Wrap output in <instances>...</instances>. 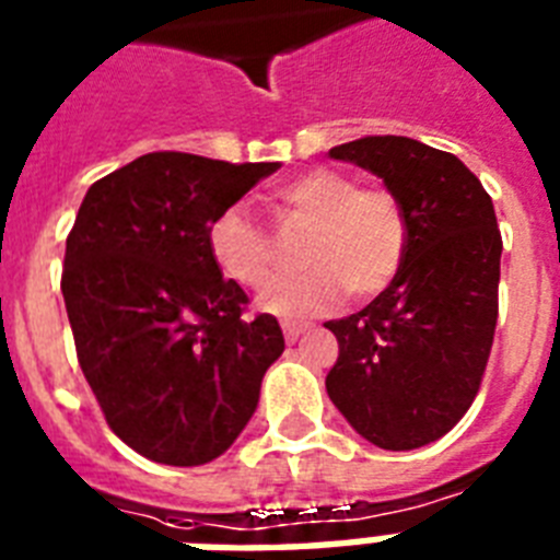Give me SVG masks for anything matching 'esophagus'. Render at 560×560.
Here are the masks:
<instances>
[{
  "label": "esophagus",
  "instance_id": "1",
  "mask_svg": "<svg viewBox=\"0 0 560 560\" xmlns=\"http://www.w3.org/2000/svg\"><path fill=\"white\" fill-rule=\"evenodd\" d=\"M281 331H284V340L296 342L299 337L307 331V325L305 323H288V319H284V323H281Z\"/></svg>",
  "mask_w": 560,
  "mask_h": 560
}]
</instances>
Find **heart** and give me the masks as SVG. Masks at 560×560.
Here are the masks:
<instances>
[{
	"instance_id": "b5f03b06",
	"label": "heart",
	"mask_w": 560,
	"mask_h": 560,
	"mask_svg": "<svg viewBox=\"0 0 560 560\" xmlns=\"http://www.w3.org/2000/svg\"><path fill=\"white\" fill-rule=\"evenodd\" d=\"M281 202L296 218L316 223L302 264L305 276L276 281L270 235L241 206L209 223V253L223 276L241 288L261 290L258 305L276 316L331 311L349 290L372 299L392 284L407 253V214L386 188H360V179L334 168H311L281 188Z\"/></svg>"
}]
</instances>
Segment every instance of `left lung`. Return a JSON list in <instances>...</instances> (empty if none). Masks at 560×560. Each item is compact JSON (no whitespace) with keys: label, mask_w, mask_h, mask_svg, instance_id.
Here are the masks:
<instances>
[{"label":"left lung","mask_w":560,"mask_h":560,"mask_svg":"<svg viewBox=\"0 0 560 560\" xmlns=\"http://www.w3.org/2000/svg\"><path fill=\"white\" fill-rule=\"evenodd\" d=\"M328 153L398 197L407 253L381 296L325 323L340 342L325 389L366 442L416 451L451 433L482 383L503 253L494 202L453 153L407 136H366Z\"/></svg>","instance_id":"left-lung-1"}]
</instances>
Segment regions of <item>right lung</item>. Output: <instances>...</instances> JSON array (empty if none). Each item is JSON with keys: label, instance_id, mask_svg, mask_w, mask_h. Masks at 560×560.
I'll return each mask as SVG.
<instances>
[{"label": "right lung", "instance_id": "1", "mask_svg": "<svg viewBox=\"0 0 560 560\" xmlns=\"http://www.w3.org/2000/svg\"><path fill=\"white\" fill-rule=\"evenodd\" d=\"M279 162L144 153L83 197L66 237V314L109 430L160 465H206L232 447L281 358L276 316L209 253V223Z\"/></svg>", "mask_w": 560, "mask_h": 560}]
</instances>
